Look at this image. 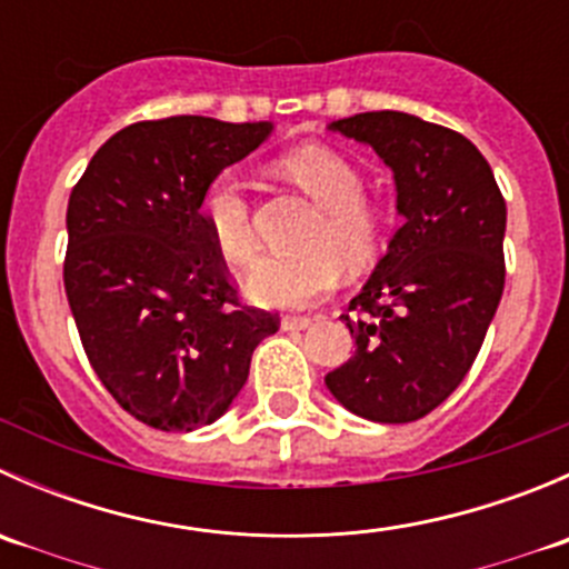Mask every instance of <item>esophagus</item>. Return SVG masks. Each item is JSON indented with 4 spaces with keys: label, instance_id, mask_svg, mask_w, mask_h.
Instances as JSON below:
<instances>
[{
    "label": "esophagus",
    "instance_id": "1",
    "mask_svg": "<svg viewBox=\"0 0 569 569\" xmlns=\"http://www.w3.org/2000/svg\"><path fill=\"white\" fill-rule=\"evenodd\" d=\"M311 317H283V330H306L311 327Z\"/></svg>",
    "mask_w": 569,
    "mask_h": 569
}]
</instances>
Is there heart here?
Segmentation results:
<instances>
[{"label": "heart", "instance_id": "heart-1", "mask_svg": "<svg viewBox=\"0 0 569 569\" xmlns=\"http://www.w3.org/2000/svg\"><path fill=\"white\" fill-rule=\"evenodd\" d=\"M283 173L321 206L306 252L261 256L244 274L250 300L267 308H306L330 295L341 280L343 263L363 269L386 242V214L363 198L366 178L343 153L306 146L280 162ZM206 233L231 263H248L258 239L252 226L248 187L226 170L206 187L200 200Z\"/></svg>", "mask_w": 569, "mask_h": 569}]
</instances>
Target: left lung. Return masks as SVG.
I'll list each match as a JSON object with an SVG mask.
<instances>
[{"label": "left lung", "instance_id": "obj_1", "mask_svg": "<svg viewBox=\"0 0 569 569\" xmlns=\"http://www.w3.org/2000/svg\"><path fill=\"white\" fill-rule=\"evenodd\" d=\"M327 129L391 168L405 226L341 317L358 349L325 386L366 421H418L465 380L496 317L507 203L479 148L446 126L382 109Z\"/></svg>", "mask_w": 569, "mask_h": 569}]
</instances>
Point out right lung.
Listing matches in <instances>:
<instances>
[{
	"mask_svg": "<svg viewBox=\"0 0 569 569\" xmlns=\"http://www.w3.org/2000/svg\"><path fill=\"white\" fill-rule=\"evenodd\" d=\"M274 126L176 114L112 134L68 200V306L112 399L162 432L214 423L278 317L242 306L200 217Z\"/></svg>",
	"mask_w": 569,
	"mask_h": 569,
	"instance_id": "obj_1",
	"label": "right lung"
}]
</instances>
